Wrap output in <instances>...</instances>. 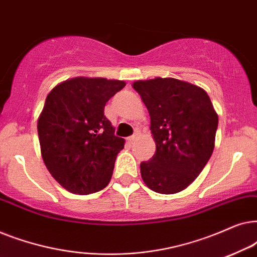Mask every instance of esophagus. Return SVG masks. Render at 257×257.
I'll use <instances>...</instances> for the list:
<instances>
[{
    "instance_id": "34e87169",
    "label": "esophagus",
    "mask_w": 257,
    "mask_h": 257,
    "mask_svg": "<svg viewBox=\"0 0 257 257\" xmlns=\"http://www.w3.org/2000/svg\"><path fill=\"white\" fill-rule=\"evenodd\" d=\"M137 138H138V135H137V133H136V135H133V136L130 137V138H128V142H130V143H133V142H136Z\"/></svg>"
}]
</instances>
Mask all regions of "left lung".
Wrapping results in <instances>:
<instances>
[{
    "label": "left lung",
    "mask_w": 257,
    "mask_h": 257,
    "mask_svg": "<svg viewBox=\"0 0 257 257\" xmlns=\"http://www.w3.org/2000/svg\"><path fill=\"white\" fill-rule=\"evenodd\" d=\"M151 117L156 153L140 164L147 187L174 194L188 187L201 173L214 150L219 118L201 87L175 78L138 80Z\"/></svg>",
    "instance_id": "1"
}]
</instances>
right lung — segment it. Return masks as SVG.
I'll use <instances>...</instances> for the list:
<instances>
[{"label":"right lung","instance_id":"1","mask_svg":"<svg viewBox=\"0 0 257 257\" xmlns=\"http://www.w3.org/2000/svg\"><path fill=\"white\" fill-rule=\"evenodd\" d=\"M124 86L122 80L78 77L48 94L37 121L42 158L66 191L91 194L110 182L125 140L114 136L104 107Z\"/></svg>","mask_w":257,"mask_h":257}]
</instances>
